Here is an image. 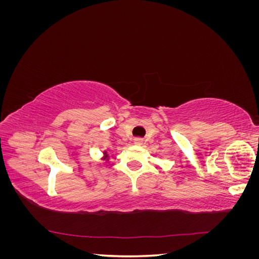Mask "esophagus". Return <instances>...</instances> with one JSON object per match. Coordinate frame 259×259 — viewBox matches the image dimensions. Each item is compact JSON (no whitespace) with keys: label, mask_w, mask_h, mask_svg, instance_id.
<instances>
[{"label":"esophagus","mask_w":259,"mask_h":259,"mask_svg":"<svg viewBox=\"0 0 259 259\" xmlns=\"http://www.w3.org/2000/svg\"><path fill=\"white\" fill-rule=\"evenodd\" d=\"M134 144L137 145V146L143 145V139H142V138H135V139H134Z\"/></svg>","instance_id":"esophagus-1"}]
</instances>
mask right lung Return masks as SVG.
Instances as JSON below:
<instances>
[{"label": "right lung", "mask_w": 259, "mask_h": 259, "mask_svg": "<svg viewBox=\"0 0 259 259\" xmlns=\"http://www.w3.org/2000/svg\"><path fill=\"white\" fill-rule=\"evenodd\" d=\"M103 160L104 161H109V154H108V152L107 151H104V156H103Z\"/></svg>", "instance_id": "obj_1"}]
</instances>
